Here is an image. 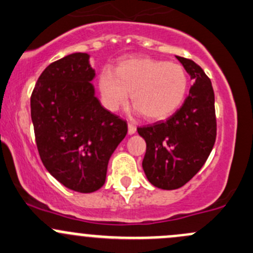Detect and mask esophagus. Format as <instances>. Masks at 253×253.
I'll return each instance as SVG.
<instances>
[{
    "label": "esophagus",
    "mask_w": 253,
    "mask_h": 253,
    "mask_svg": "<svg viewBox=\"0 0 253 253\" xmlns=\"http://www.w3.org/2000/svg\"><path fill=\"white\" fill-rule=\"evenodd\" d=\"M135 131H137V128H135L134 125L132 122H128V134H133Z\"/></svg>",
    "instance_id": "esophagus-1"
}]
</instances>
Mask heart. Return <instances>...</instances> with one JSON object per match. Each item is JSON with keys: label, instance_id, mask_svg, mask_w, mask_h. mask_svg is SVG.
<instances>
[{"label": "heart", "instance_id": "obj_1", "mask_svg": "<svg viewBox=\"0 0 253 253\" xmlns=\"http://www.w3.org/2000/svg\"><path fill=\"white\" fill-rule=\"evenodd\" d=\"M103 103L115 111L132 93V103L148 120H162L174 113L184 100L189 86L187 71L177 63L151 58H131L118 64L115 73L99 76Z\"/></svg>", "mask_w": 253, "mask_h": 253}]
</instances>
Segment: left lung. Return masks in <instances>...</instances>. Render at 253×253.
Here are the masks:
<instances>
[{
  "label": "left lung",
  "instance_id": "1",
  "mask_svg": "<svg viewBox=\"0 0 253 253\" xmlns=\"http://www.w3.org/2000/svg\"><path fill=\"white\" fill-rule=\"evenodd\" d=\"M195 84L183 105L166 120L137 131L147 143L143 169L156 188L178 189L194 177L209 158L217 134L211 80L193 60L177 57Z\"/></svg>",
  "mask_w": 253,
  "mask_h": 253
}]
</instances>
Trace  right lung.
Masks as SVG:
<instances>
[{
	"label": "right lung",
	"mask_w": 253,
	"mask_h": 253,
	"mask_svg": "<svg viewBox=\"0 0 253 253\" xmlns=\"http://www.w3.org/2000/svg\"><path fill=\"white\" fill-rule=\"evenodd\" d=\"M87 53L49 64L31 94V120L42 164L64 187L93 193L103 187L110 156L127 124L103 108Z\"/></svg>",
	"instance_id": "1"
}]
</instances>
